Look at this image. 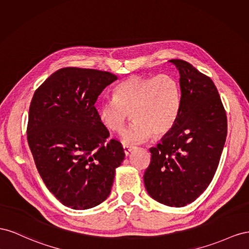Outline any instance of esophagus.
I'll return each mask as SVG.
<instances>
[{"instance_id":"esophagus-1","label":"esophagus","mask_w":249,"mask_h":249,"mask_svg":"<svg viewBox=\"0 0 249 249\" xmlns=\"http://www.w3.org/2000/svg\"><path fill=\"white\" fill-rule=\"evenodd\" d=\"M123 150H124V153L126 156H128L130 154V152L132 151V147H129V146H123Z\"/></svg>"}]
</instances>
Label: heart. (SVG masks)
Segmentation results:
<instances>
[{
	"label": "heart",
	"instance_id": "b5f03b06",
	"mask_svg": "<svg viewBox=\"0 0 249 249\" xmlns=\"http://www.w3.org/2000/svg\"><path fill=\"white\" fill-rule=\"evenodd\" d=\"M98 105V118L106 128L118 131L127 118L134 119L121 132L125 145L143 143L149 138H161L173 127L180 105L179 85L171 75L131 76Z\"/></svg>",
	"mask_w": 249,
	"mask_h": 249
}]
</instances>
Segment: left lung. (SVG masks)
Masks as SVG:
<instances>
[{"label":"left lung","mask_w":249,"mask_h":249,"mask_svg":"<svg viewBox=\"0 0 249 249\" xmlns=\"http://www.w3.org/2000/svg\"><path fill=\"white\" fill-rule=\"evenodd\" d=\"M169 62L180 76L179 111L171 130L150 148L144 183L154 200L180 208L199 197L214 177L225 144L227 120L211 78L184 60Z\"/></svg>","instance_id":"obj_1"}]
</instances>
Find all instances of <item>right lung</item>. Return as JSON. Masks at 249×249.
I'll list each match as a JSON object with an SVG mask.
<instances>
[{
	"mask_svg": "<svg viewBox=\"0 0 249 249\" xmlns=\"http://www.w3.org/2000/svg\"><path fill=\"white\" fill-rule=\"evenodd\" d=\"M118 77L79 68L56 71L35 90L27 139L49 191L68 208L88 210L110 194L116 168L124 160L120 142L95 107L102 90Z\"/></svg>",
	"mask_w": 249,
	"mask_h": 249,
	"instance_id": "add662e5",
	"label": "right lung"
}]
</instances>
